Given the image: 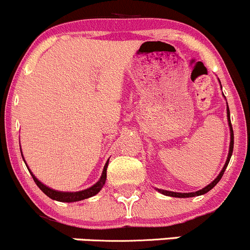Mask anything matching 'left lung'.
Masks as SVG:
<instances>
[{
	"instance_id": "8db88e82",
	"label": "left lung",
	"mask_w": 250,
	"mask_h": 250,
	"mask_svg": "<svg viewBox=\"0 0 250 250\" xmlns=\"http://www.w3.org/2000/svg\"><path fill=\"white\" fill-rule=\"evenodd\" d=\"M228 121H229V125H230V148H229V155H228V160H226L225 162V166L223 167V169H221L220 174H219L218 176H216L215 179H214L213 181H211L209 185H207L206 188H203L202 190H198L196 191V192H188V193H181V192H173V191H167V190H161V188H157L158 192H161L162 195H166V196H170V197H179V198H186V197H195V196H201V195H204V193H207L208 191H210L211 188H214V186L216 185V184L220 181V179L223 178L224 175V172H225L226 167H228L229 162H230V158L231 156H232V151H233V130H232V125H231V120H230V110H229V106H228Z\"/></svg>"
}]
</instances>
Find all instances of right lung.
Returning <instances> with one entry per match:
<instances>
[{"label": "right lung", "instance_id": "obj_1", "mask_svg": "<svg viewBox=\"0 0 250 250\" xmlns=\"http://www.w3.org/2000/svg\"><path fill=\"white\" fill-rule=\"evenodd\" d=\"M107 165H109V161H107L106 165H105L102 176H100L99 181H98L97 184L90 186L89 188H85V190H82V191H77V192H62V191L53 190V188L43 185V184H42L41 181H40L39 179L32 174V172L30 173H31V176L32 179H34L35 183H36V185L39 186V188L43 191V193H46L49 198H52V200H55V201H59V202H77V201H82V200H85V198L93 197V196L97 195V193L102 190L103 186L105 185V181H106Z\"/></svg>", "mask_w": 250, "mask_h": 250}]
</instances>
